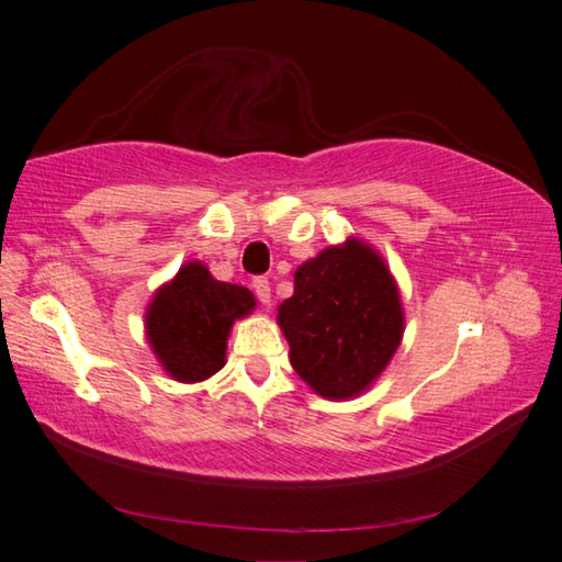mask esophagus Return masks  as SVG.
Listing matches in <instances>:
<instances>
[{
	"instance_id": "esophagus-1",
	"label": "esophagus",
	"mask_w": 562,
	"mask_h": 562,
	"mask_svg": "<svg viewBox=\"0 0 562 562\" xmlns=\"http://www.w3.org/2000/svg\"><path fill=\"white\" fill-rule=\"evenodd\" d=\"M252 290H255V294H258V300L262 304H270L272 292H270V280L268 278H255L252 280Z\"/></svg>"
}]
</instances>
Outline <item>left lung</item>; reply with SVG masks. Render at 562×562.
I'll use <instances>...</instances> for the list:
<instances>
[{"label":"left lung","mask_w":562,"mask_h":562,"mask_svg":"<svg viewBox=\"0 0 562 562\" xmlns=\"http://www.w3.org/2000/svg\"><path fill=\"white\" fill-rule=\"evenodd\" d=\"M290 361L327 398H349L384 372L402 341L404 315L384 260L359 240L327 247L294 272L278 310Z\"/></svg>","instance_id":"left-lung-1"}]
</instances>
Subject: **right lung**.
Instances as JSON below:
<instances>
[{
    "label": "right lung",
    "instance_id": "1",
    "mask_svg": "<svg viewBox=\"0 0 562 562\" xmlns=\"http://www.w3.org/2000/svg\"><path fill=\"white\" fill-rule=\"evenodd\" d=\"M255 310L243 284L217 282L201 262H188L150 302V347L178 382H203L225 364V339L237 317Z\"/></svg>",
    "mask_w": 562,
    "mask_h": 562
}]
</instances>
